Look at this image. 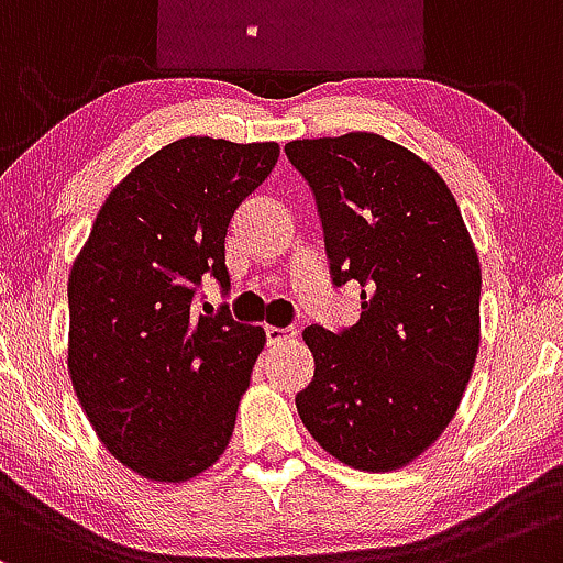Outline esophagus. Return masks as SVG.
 I'll return each instance as SVG.
<instances>
[{
    "label": "esophagus",
    "mask_w": 563,
    "mask_h": 563,
    "mask_svg": "<svg viewBox=\"0 0 563 563\" xmlns=\"http://www.w3.org/2000/svg\"><path fill=\"white\" fill-rule=\"evenodd\" d=\"M295 330H284V327H265V338H268V345H282L287 340L295 338Z\"/></svg>",
    "instance_id": "obj_1"
}]
</instances>
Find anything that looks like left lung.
<instances>
[{
  "label": "left lung",
  "mask_w": 563,
  "mask_h": 563,
  "mask_svg": "<svg viewBox=\"0 0 563 563\" xmlns=\"http://www.w3.org/2000/svg\"><path fill=\"white\" fill-rule=\"evenodd\" d=\"M311 183L332 282L362 284L349 330L306 327L308 433L356 471H399L450 426L482 340V265L450 186L377 132L284 145Z\"/></svg>",
  "instance_id": "left-lung-1"
}]
</instances>
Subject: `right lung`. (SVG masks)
I'll return each instance as SVG.
<instances>
[{
  "instance_id": "right-lung-1",
  "label": "right lung",
  "mask_w": 563,
  "mask_h": 563,
  "mask_svg": "<svg viewBox=\"0 0 563 563\" xmlns=\"http://www.w3.org/2000/svg\"><path fill=\"white\" fill-rule=\"evenodd\" d=\"M279 143L180 137L111 188L68 274V375L92 431L148 482L183 484L229 446L263 327L197 313L229 287L225 233ZM207 311V308H205Z\"/></svg>"
}]
</instances>
